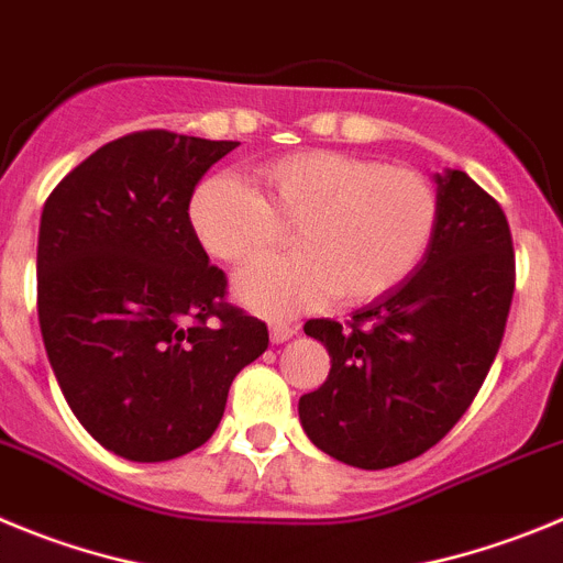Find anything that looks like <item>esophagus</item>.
I'll return each mask as SVG.
<instances>
[{"instance_id":"1","label":"esophagus","mask_w":563,"mask_h":563,"mask_svg":"<svg viewBox=\"0 0 563 563\" xmlns=\"http://www.w3.org/2000/svg\"><path fill=\"white\" fill-rule=\"evenodd\" d=\"M297 333H300V325H291V322H272L269 328V336L275 344L288 342V339L297 336Z\"/></svg>"}]
</instances>
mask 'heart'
Returning <instances> with one entry per match:
<instances>
[{
	"label": "heart",
	"mask_w": 563,
	"mask_h": 563,
	"mask_svg": "<svg viewBox=\"0 0 563 563\" xmlns=\"http://www.w3.org/2000/svg\"><path fill=\"white\" fill-rule=\"evenodd\" d=\"M261 196L235 176L196 187L187 221L207 255L244 266L291 227L294 252L235 280L238 302L261 317H291L336 297L373 302L401 286L427 255L438 196L427 176L339 151H297L255 170Z\"/></svg>",
	"instance_id": "b5f03b06"
}]
</instances>
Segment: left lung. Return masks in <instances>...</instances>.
<instances>
[{"label":"left lung","instance_id":"8db88e82","mask_svg":"<svg viewBox=\"0 0 563 563\" xmlns=\"http://www.w3.org/2000/svg\"><path fill=\"white\" fill-rule=\"evenodd\" d=\"M438 224L427 255L351 328L308 319L331 356L325 384L300 398L308 440L378 471L432 449L463 418L494 364L510 300L514 241L503 207L463 170L434 174Z\"/></svg>","mask_w":563,"mask_h":563}]
</instances>
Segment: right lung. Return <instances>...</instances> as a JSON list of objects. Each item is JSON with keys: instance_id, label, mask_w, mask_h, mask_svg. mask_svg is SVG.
Returning <instances> with one entry per match:
<instances>
[{"instance_id": "1", "label": "right lung", "mask_w": 563, "mask_h": 563, "mask_svg": "<svg viewBox=\"0 0 563 563\" xmlns=\"http://www.w3.org/2000/svg\"><path fill=\"white\" fill-rule=\"evenodd\" d=\"M238 145L125 134L44 205V347L80 427L118 457L162 463L207 443L232 378L269 347L266 322L224 302V272L187 221L199 179Z\"/></svg>"}]
</instances>
